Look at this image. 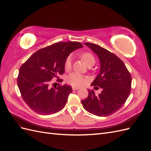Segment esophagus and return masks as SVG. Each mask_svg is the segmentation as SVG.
<instances>
[{"instance_id": "esophagus-1", "label": "esophagus", "mask_w": 151, "mask_h": 151, "mask_svg": "<svg viewBox=\"0 0 151 151\" xmlns=\"http://www.w3.org/2000/svg\"><path fill=\"white\" fill-rule=\"evenodd\" d=\"M80 88H78V87H74V86H73L72 87V90L73 91H75V90H78V89H79Z\"/></svg>"}]
</instances>
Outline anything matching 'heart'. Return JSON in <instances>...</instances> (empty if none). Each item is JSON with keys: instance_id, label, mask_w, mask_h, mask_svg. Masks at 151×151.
Segmentation results:
<instances>
[{"instance_id": "heart-1", "label": "heart", "mask_w": 151, "mask_h": 151, "mask_svg": "<svg viewBox=\"0 0 151 151\" xmlns=\"http://www.w3.org/2000/svg\"><path fill=\"white\" fill-rule=\"evenodd\" d=\"M81 57L83 59L86 65L89 66H93L96 62L95 58L93 55L89 52H84L81 55ZM72 57L71 55H68L65 60L64 68L65 70H69L72 67ZM67 81L68 84L74 86H82L84 85L88 79L83 75L80 74L77 72H72L68 76L67 78Z\"/></svg>"}]
</instances>
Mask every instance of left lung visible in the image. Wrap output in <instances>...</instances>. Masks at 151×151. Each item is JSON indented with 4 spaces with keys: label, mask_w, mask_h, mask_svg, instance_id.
I'll use <instances>...</instances> for the list:
<instances>
[{
    "label": "left lung",
    "mask_w": 151,
    "mask_h": 151,
    "mask_svg": "<svg viewBox=\"0 0 151 151\" xmlns=\"http://www.w3.org/2000/svg\"><path fill=\"white\" fill-rule=\"evenodd\" d=\"M98 56L99 74L91 85L102 88L101 94L88 91V96L81 103L87 111L98 116H106L116 112L124 105L131 91L132 77L125 63L115 54L99 45L84 43Z\"/></svg>",
    "instance_id": "left-lung-1"
}]
</instances>
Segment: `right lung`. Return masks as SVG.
<instances>
[{
	"label": "right lung",
	"mask_w": 151,
	"mask_h": 151,
	"mask_svg": "<svg viewBox=\"0 0 151 151\" xmlns=\"http://www.w3.org/2000/svg\"><path fill=\"white\" fill-rule=\"evenodd\" d=\"M82 47L77 42H58L36 51L21 65L17 86L22 99L33 111L52 115L65 107L72 89L67 84H59L63 80L58 76L64 73L68 55ZM54 77L59 82L57 87L50 85Z\"/></svg>",
	"instance_id": "add662e5"
}]
</instances>
